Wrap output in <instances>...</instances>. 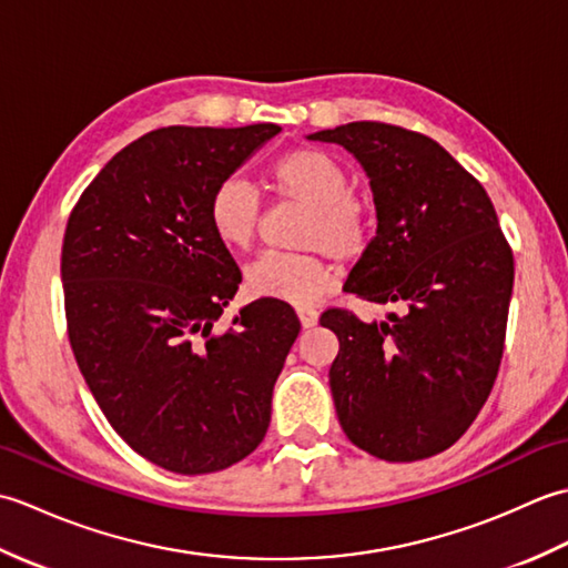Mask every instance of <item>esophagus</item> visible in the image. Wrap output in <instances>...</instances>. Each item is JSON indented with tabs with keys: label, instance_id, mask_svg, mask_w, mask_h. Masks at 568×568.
<instances>
[{
	"label": "esophagus",
	"instance_id": "obj_1",
	"mask_svg": "<svg viewBox=\"0 0 568 568\" xmlns=\"http://www.w3.org/2000/svg\"><path fill=\"white\" fill-rule=\"evenodd\" d=\"M297 317H300V324H303V329H312L317 324V320H320L317 310H310V307H300L297 310Z\"/></svg>",
	"mask_w": 568,
	"mask_h": 568
}]
</instances>
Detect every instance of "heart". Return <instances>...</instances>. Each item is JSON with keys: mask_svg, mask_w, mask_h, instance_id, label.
Instances as JSON below:
<instances>
[{"mask_svg": "<svg viewBox=\"0 0 568 568\" xmlns=\"http://www.w3.org/2000/svg\"><path fill=\"white\" fill-rule=\"evenodd\" d=\"M273 192L283 202L307 207L297 244L324 248L339 261H354L371 241V214L352 192L346 168L317 149H297L271 168ZM210 226L229 248L244 251L261 232V197L248 180L224 178L212 190ZM251 295L277 300L295 307L320 303L334 287V268L317 251L263 253L246 268Z\"/></svg>", "mask_w": 568, "mask_h": 568, "instance_id": "1", "label": "heart"}]
</instances>
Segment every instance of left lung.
<instances>
[{
	"label": "left lung",
	"instance_id": "8db88e82",
	"mask_svg": "<svg viewBox=\"0 0 568 568\" xmlns=\"http://www.w3.org/2000/svg\"><path fill=\"white\" fill-rule=\"evenodd\" d=\"M364 168L376 236L344 283L366 303L405 305L383 322L327 310L339 339L329 388L342 429L385 462H417L462 437L503 358L513 251L488 192L437 141L381 122L310 134Z\"/></svg>",
	"mask_w": 568,
	"mask_h": 568
}]
</instances>
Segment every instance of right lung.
Segmentation results:
<instances>
[{"instance_id": "right-lung-1", "label": "right lung", "mask_w": 568, "mask_h": 568, "mask_svg": "<svg viewBox=\"0 0 568 568\" xmlns=\"http://www.w3.org/2000/svg\"><path fill=\"white\" fill-rule=\"evenodd\" d=\"M281 126H168L129 143L70 212L60 277L72 354L131 449L183 476L246 458L300 334L261 297L214 332L241 273L210 226L212 190Z\"/></svg>"}]
</instances>
